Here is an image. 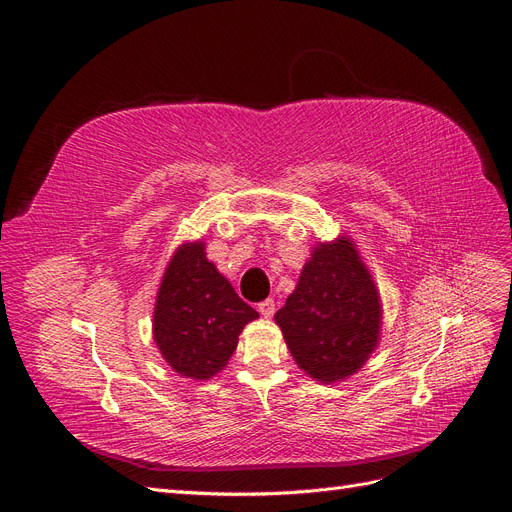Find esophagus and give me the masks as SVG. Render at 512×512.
Returning <instances> with one entry per match:
<instances>
[{"label":"esophagus","mask_w":512,"mask_h":512,"mask_svg":"<svg viewBox=\"0 0 512 512\" xmlns=\"http://www.w3.org/2000/svg\"><path fill=\"white\" fill-rule=\"evenodd\" d=\"M258 312L265 316V318H271L275 314V301L273 299H265L262 303H258Z\"/></svg>","instance_id":"obj_1"}]
</instances>
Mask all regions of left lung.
<instances>
[{"instance_id": "left-lung-1", "label": "left lung", "mask_w": 512, "mask_h": 512, "mask_svg": "<svg viewBox=\"0 0 512 512\" xmlns=\"http://www.w3.org/2000/svg\"><path fill=\"white\" fill-rule=\"evenodd\" d=\"M275 322L294 363L324 384L354 376L374 354L382 329L380 292L344 232L312 247Z\"/></svg>"}]
</instances>
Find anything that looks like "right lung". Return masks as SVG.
Returning a JSON list of instances; mask_svg holds the SVG:
<instances>
[{
  "mask_svg": "<svg viewBox=\"0 0 512 512\" xmlns=\"http://www.w3.org/2000/svg\"><path fill=\"white\" fill-rule=\"evenodd\" d=\"M258 318L207 258L205 241L170 256L153 307V342L177 374L209 380L228 365L247 322Z\"/></svg>",
  "mask_w": 512,
  "mask_h": 512,
  "instance_id": "add662e5",
  "label": "right lung"
}]
</instances>
